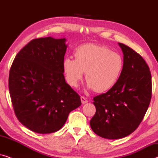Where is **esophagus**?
I'll return each instance as SVG.
<instances>
[{"instance_id": "obj_1", "label": "esophagus", "mask_w": 158, "mask_h": 158, "mask_svg": "<svg viewBox=\"0 0 158 158\" xmlns=\"http://www.w3.org/2000/svg\"><path fill=\"white\" fill-rule=\"evenodd\" d=\"M81 102H82V103H83V104H85V103H87L88 102V99L85 98L84 96H81Z\"/></svg>"}]
</instances>
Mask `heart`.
Returning a JSON list of instances; mask_svg holds the SVG:
<instances>
[{
	"label": "heart",
	"instance_id": "heart-1",
	"mask_svg": "<svg viewBox=\"0 0 158 158\" xmlns=\"http://www.w3.org/2000/svg\"><path fill=\"white\" fill-rule=\"evenodd\" d=\"M74 55L75 59L67 57L62 63L65 80L70 86L77 87L84 73L88 88L96 92L107 91L117 83L124 68L120 54L107 47L86 44L77 47Z\"/></svg>",
	"mask_w": 158,
	"mask_h": 158
}]
</instances>
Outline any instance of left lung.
I'll return each instance as SVG.
<instances>
[{"instance_id": "1", "label": "left lung", "mask_w": 158, "mask_h": 158, "mask_svg": "<svg viewBox=\"0 0 158 158\" xmlns=\"http://www.w3.org/2000/svg\"><path fill=\"white\" fill-rule=\"evenodd\" d=\"M124 68L115 86L94 98L96 108L90 122L92 130L109 139L125 137L143 119L152 96V78L144 60L132 49L118 43Z\"/></svg>"}]
</instances>
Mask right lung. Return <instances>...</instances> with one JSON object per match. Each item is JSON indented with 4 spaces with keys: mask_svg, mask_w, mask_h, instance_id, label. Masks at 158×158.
<instances>
[{
    "mask_svg": "<svg viewBox=\"0 0 158 158\" xmlns=\"http://www.w3.org/2000/svg\"><path fill=\"white\" fill-rule=\"evenodd\" d=\"M66 39L31 41L17 54L9 73V93L19 122L39 134L55 132L81 105L63 75Z\"/></svg>",
    "mask_w": 158,
    "mask_h": 158,
    "instance_id": "right-lung-1",
    "label": "right lung"
}]
</instances>
